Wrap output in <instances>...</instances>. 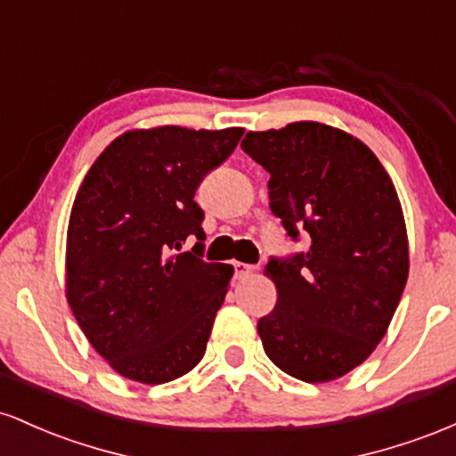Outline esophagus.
<instances>
[{
    "label": "esophagus",
    "mask_w": 456,
    "mask_h": 456,
    "mask_svg": "<svg viewBox=\"0 0 456 456\" xmlns=\"http://www.w3.org/2000/svg\"><path fill=\"white\" fill-rule=\"evenodd\" d=\"M233 270H235V279H244V276L253 274V272H255V265H250V264H242V261H235V264H233Z\"/></svg>",
    "instance_id": "34e87169"
}]
</instances>
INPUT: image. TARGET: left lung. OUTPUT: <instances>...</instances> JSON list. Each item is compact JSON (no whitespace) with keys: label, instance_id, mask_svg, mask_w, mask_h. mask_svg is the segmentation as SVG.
I'll return each instance as SVG.
<instances>
[{"label":"left lung","instance_id":"left-lung-1","mask_svg":"<svg viewBox=\"0 0 456 456\" xmlns=\"http://www.w3.org/2000/svg\"><path fill=\"white\" fill-rule=\"evenodd\" d=\"M242 150L270 174V210L306 253L274 259V311L257 332L291 378H343L384 338L410 274L401 201L390 175L360 139L322 122L246 133Z\"/></svg>","mask_w":456,"mask_h":456}]
</instances>
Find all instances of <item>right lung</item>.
I'll use <instances>...</instances> for the list:
<instances>
[{"label":"right lung","instance_id":"add662e5","mask_svg":"<svg viewBox=\"0 0 456 456\" xmlns=\"http://www.w3.org/2000/svg\"><path fill=\"white\" fill-rule=\"evenodd\" d=\"M244 128L156 126L119 134L94 160L72 203L66 297L113 370L165 384L195 369L233 268L199 255L206 233L195 191ZM192 254H175L186 237Z\"/></svg>","mask_w":456,"mask_h":456}]
</instances>
